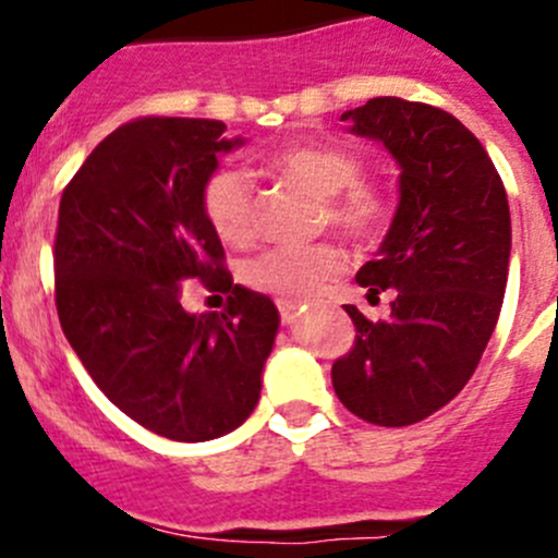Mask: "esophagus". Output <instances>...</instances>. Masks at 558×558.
I'll return each instance as SVG.
<instances>
[{"label":"esophagus","mask_w":558,"mask_h":558,"mask_svg":"<svg viewBox=\"0 0 558 558\" xmlns=\"http://www.w3.org/2000/svg\"><path fill=\"white\" fill-rule=\"evenodd\" d=\"M280 307V318L286 320V324H294L296 315H300V305H294V302H278Z\"/></svg>","instance_id":"esophagus-1"}]
</instances>
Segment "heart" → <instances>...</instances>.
<instances>
[{"label":"heart","instance_id":"1","mask_svg":"<svg viewBox=\"0 0 558 558\" xmlns=\"http://www.w3.org/2000/svg\"><path fill=\"white\" fill-rule=\"evenodd\" d=\"M275 170L311 185L329 199L326 221L356 243L378 238L388 223V199L373 185H362V165L353 154L331 145H296L272 159ZM207 221L229 245L251 243L256 234V189L253 178L238 167H221L205 185ZM342 251L337 245L272 247L245 267L247 286L283 302L311 300L315 291L340 275Z\"/></svg>","mask_w":558,"mask_h":558}]
</instances>
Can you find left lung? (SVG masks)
Listing matches in <instances>:
<instances>
[{
  "mask_svg": "<svg viewBox=\"0 0 558 558\" xmlns=\"http://www.w3.org/2000/svg\"><path fill=\"white\" fill-rule=\"evenodd\" d=\"M340 121L397 161L399 205L378 258L356 275L367 300L393 289L391 318L342 305L356 342L331 384L359 418L408 426L451 402L492 340L508 286V194L475 134L440 107L375 97Z\"/></svg>",
  "mask_w": 558,
  "mask_h": 558,
  "instance_id": "8db88e82",
  "label": "left lung"
}]
</instances>
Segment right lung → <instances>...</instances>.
<instances>
[{
	"label": "right lung",
	"mask_w": 558,
	"mask_h": 558,
	"mask_svg": "<svg viewBox=\"0 0 558 558\" xmlns=\"http://www.w3.org/2000/svg\"><path fill=\"white\" fill-rule=\"evenodd\" d=\"M245 145L210 118H137L107 134L61 194L56 311L72 351L118 410L178 442L245 424L280 315L234 283L207 221L218 156ZM230 291L223 314H189L182 283Z\"/></svg>",
	"instance_id": "1"
}]
</instances>
